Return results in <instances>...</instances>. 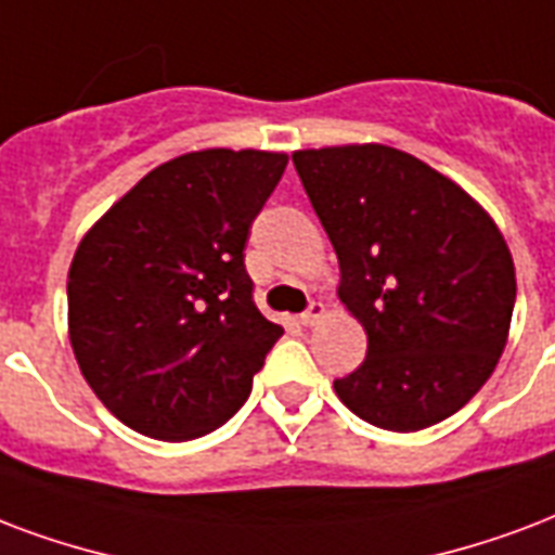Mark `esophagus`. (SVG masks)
Wrapping results in <instances>:
<instances>
[{"label":"esophagus","mask_w":555,"mask_h":555,"mask_svg":"<svg viewBox=\"0 0 555 555\" xmlns=\"http://www.w3.org/2000/svg\"><path fill=\"white\" fill-rule=\"evenodd\" d=\"M325 314V306L323 302H311V306H308V311H302V314H299V323L302 325H314L317 320H320V317Z\"/></svg>","instance_id":"1"}]
</instances>
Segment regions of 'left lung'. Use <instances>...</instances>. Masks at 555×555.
Wrapping results in <instances>:
<instances>
[{"mask_svg":"<svg viewBox=\"0 0 555 555\" xmlns=\"http://www.w3.org/2000/svg\"><path fill=\"white\" fill-rule=\"evenodd\" d=\"M294 165L340 261L337 296L370 340L334 392L399 434L454 416L509 334L515 264L501 230L460 185L396 147L296 151Z\"/></svg>","mask_w":555,"mask_h":555,"instance_id":"1","label":"left lung"}]
</instances>
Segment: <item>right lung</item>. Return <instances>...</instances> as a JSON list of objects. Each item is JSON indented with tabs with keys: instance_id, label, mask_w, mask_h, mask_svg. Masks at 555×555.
Listing matches in <instances>:
<instances>
[{
	"instance_id": "add662e5",
	"label": "right lung",
	"mask_w": 555,
	"mask_h": 555,
	"mask_svg": "<svg viewBox=\"0 0 555 555\" xmlns=\"http://www.w3.org/2000/svg\"><path fill=\"white\" fill-rule=\"evenodd\" d=\"M287 156L209 147L163 163L92 227L69 268V340L127 428L185 442L221 428L282 337L253 302L249 227Z\"/></svg>"
}]
</instances>
